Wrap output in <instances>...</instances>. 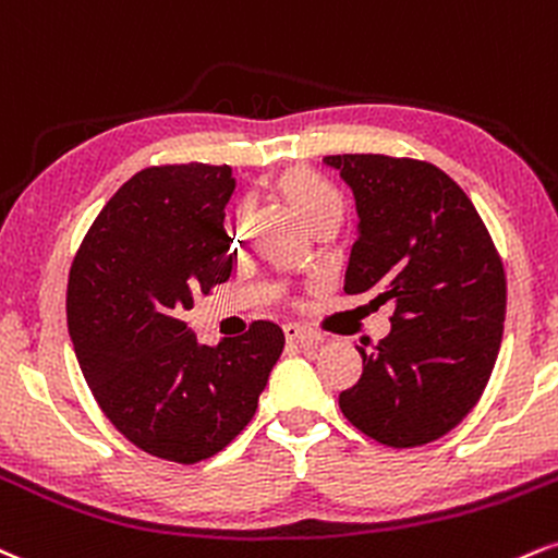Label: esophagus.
Wrapping results in <instances>:
<instances>
[{
    "instance_id": "esophagus-1",
    "label": "esophagus",
    "mask_w": 558,
    "mask_h": 558,
    "mask_svg": "<svg viewBox=\"0 0 558 558\" xmlns=\"http://www.w3.org/2000/svg\"><path fill=\"white\" fill-rule=\"evenodd\" d=\"M284 337L290 339V342H294V344H320V342H324V337H318V333L307 331V329H303V326H298V324H287L284 326Z\"/></svg>"
}]
</instances>
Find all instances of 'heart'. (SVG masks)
Masks as SVG:
<instances>
[{"label":"heart","instance_id":"obj_1","mask_svg":"<svg viewBox=\"0 0 558 558\" xmlns=\"http://www.w3.org/2000/svg\"><path fill=\"white\" fill-rule=\"evenodd\" d=\"M279 195L294 208V214L305 221V227L339 225L344 214V201L339 190L313 174L311 169H290L277 177Z\"/></svg>","mask_w":558,"mask_h":558}]
</instances>
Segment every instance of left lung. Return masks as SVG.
I'll use <instances>...</instances> for the list:
<instances>
[{"label": "left lung", "instance_id": "8db88e82", "mask_svg": "<svg viewBox=\"0 0 558 558\" xmlns=\"http://www.w3.org/2000/svg\"><path fill=\"white\" fill-rule=\"evenodd\" d=\"M352 190L357 240L344 292L395 305L391 331L357 347L363 376L344 417L397 449L449 434L475 408L501 347L507 281L473 201L434 163L381 154L326 156Z\"/></svg>", "mask_w": 558, "mask_h": 558}]
</instances>
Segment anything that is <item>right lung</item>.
<instances>
[{
    "instance_id": "right-lung-1",
    "label": "right lung",
    "mask_w": 558,
    "mask_h": 558,
    "mask_svg": "<svg viewBox=\"0 0 558 558\" xmlns=\"http://www.w3.org/2000/svg\"><path fill=\"white\" fill-rule=\"evenodd\" d=\"M232 167H150L111 195L70 268L68 329L98 408L148 454L193 464L253 421L284 350L271 320L201 344L182 320L232 274Z\"/></svg>"
}]
</instances>
